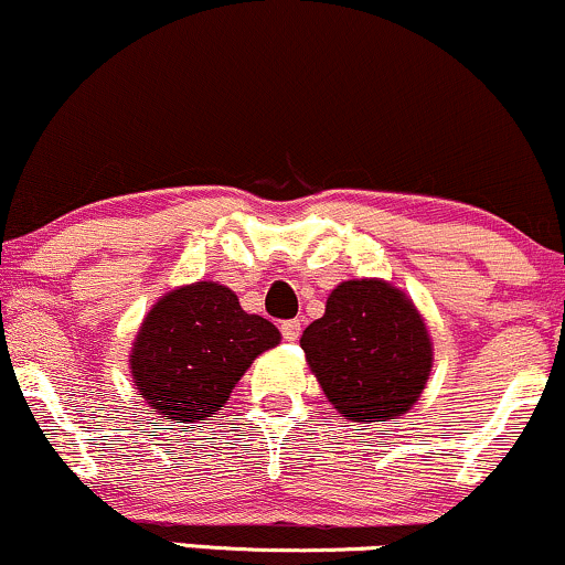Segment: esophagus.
Wrapping results in <instances>:
<instances>
[{"mask_svg":"<svg viewBox=\"0 0 565 565\" xmlns=\"http://www.w3.org/2000/svg\"><path fill=\"white\" fill-rule=\"evenodd\" d=\"M280 333H282L285 341H298V335H301V322H298V320L282 322Z\"/></svg>","mask_w":565,"mask_h":565,"instance_id":"esophagus-1","label":"esophagus"}]
</instances>
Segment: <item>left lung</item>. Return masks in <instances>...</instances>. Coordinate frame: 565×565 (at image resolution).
<instances>
[{"label": "left lung", "mask_w": 565, "mask_h": 565, "mask_svg": "<svg viewBox=\"0 0 565 565\" xmlns=\"http://www.w3.org/2000/svg\"><path fill=\"white\" fill-rule=\"evenodd\" d=\"M301 349L330 404L347 420L383 423L407 413L426 388L434 349L426 320L386 280H347Z\"/></svg>", "instance_id": "left-lung-1"}]
</instances>
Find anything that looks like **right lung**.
Wrapping results in <instances>:
<instances>
[{
    "label": "right lung",
    "mask_w": 565,
    "mask_h": 565,
    "mask_svg": "<svg viewBox=\"0 0 565 565\" xmlns=\"http://www.w3.org/2000/svg\"><path fill=\"white\" fill-rule=\"evenodd\" d=\"M280 343V330L243 311L218 282L166 294L145 317L129 364L150 413L177 423L214 417L258 354Z\"/></svg>",
    "instance_id": "add662e5"
}]
</instances>
